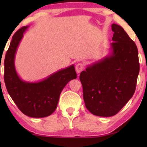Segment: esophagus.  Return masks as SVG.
I'll return each mask as SVG.
<instances>
[{"label":"esophagus","instance_id":"1","mask_svg":"<svg viewBox=\"0 0 147 147\" xmlns=\"http://www.w3.org/2000/svg\"><path fill=\"white\" fill-rule=\"evenodd\" d=\"M84 69V65L81 63H78L76 65V72H77L78 74H80V72H81L82 70Z\"/></svg>","mask_w":147,"mask_h":147}]
</instances>
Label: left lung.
I'll return each mask as SVG.
<instances>
[{"label":"left lung","instance_id":"8db88e82","mask_svg":"<svg viewBox=\"0 0 147 147\" xmlns=\"http://www.w3.org/2000/svg\"><path fill=\"white\" fill-rule=\"evenodd\" d=\"M112 30L109 53L80 76L86 108L102 117L115 115L132 97L140 69L136 44L120 26Z\"/></svg>","mask_w":147,"mask_h":147}]
</instances>
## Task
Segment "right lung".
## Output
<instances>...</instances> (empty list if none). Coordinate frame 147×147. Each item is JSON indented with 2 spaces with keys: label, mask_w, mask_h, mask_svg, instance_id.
<instances>
[{
  "label": "right lung",
  "mask_w": 147,
  "mask_h": 147,
  "mask_svg": "<svg viewBox=\"0 0 147 147\" xmlns=\"http://www.w3.org/2000/svg\"><path fill=\"white\" fill-rule=\"evenodd\" d=\"M29 26L22 27L12 38L5 59V82L10 96L24 114L43 118L56 110L59 96L70 80L77 78L74 65L58 70L38 82H26L15 68V55L23 34Z\"/></svg>",
  "instance_id": "right-lung-1"
}]
</instances>
